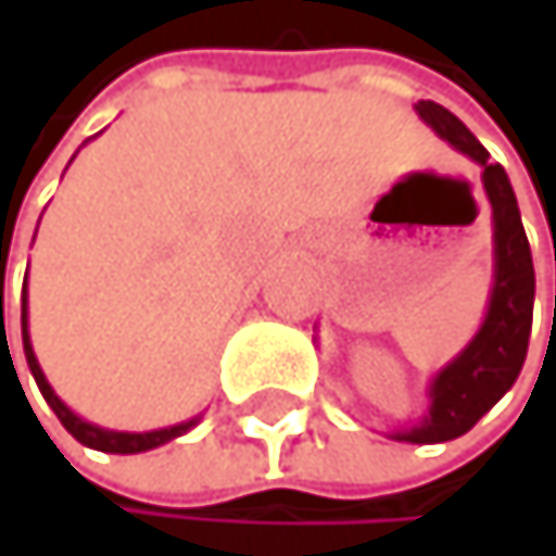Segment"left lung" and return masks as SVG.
<instances>
[{"instance_id": "obj_1", "label": "left lung", "mask_w": 556, "mask_h": 556, "mask_svg": "<svg viewBox=\"0 0 556 556\" xmlns=\"http://www.w3.org/2000/svg\"><path fill=\"white\" fill-rule=\"evenodd\" d=\"M417 113L440 139L483 169V189L494 210V290H490L483 324L460 356L433 377L424 420L410 430L390 433L393 440L407 443H443L464 437L520 377L533 324V260L504 166L490 163V153L477 136L440 102L420 99Z\"/></svg>"}]
</instances>
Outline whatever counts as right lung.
<instances>
[{
	"instance_id": "obj_1",
	"label": "right lung",
	"mask_w": 556,
	"mask_h": 556,
	"mask_svg": "<svg viewBox=\"0 0 556 556\" xmlns=\"http://www.w3.org/2000/svg\"><path fill=\"white\" fill-rule=\"evenodd\" d=\"M23 350H26L29 370H33V377H36V383H39L46 403L52 407V414L59 417V424L66 427L79 443L92 446V451H102V454H142V451H153V446H163V443L182 437L186 430H193V427L200 424V420H186V424L163 427V430H149V433H119V430H102V427H96V424L76 417V414L66 407V403H62V400L55 396V390L49 387V380H46V374H42V367H39V359H36V353H33L29 324H26V296H23Z\"/></svg>"
}]
</instances>
